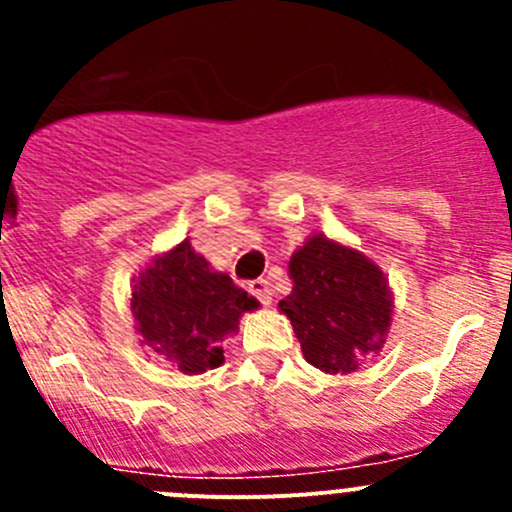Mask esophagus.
Wrapping results in <instances>:
<instances>
[{"instance_id":"obj_1","label":"esophagus","mask_w":512,"mask_h":512,"mask_svg":"<svg viewBox=\"0 0 512 512\" xmlns=\"http://www.w3.org/2000/svg\"><path fill=\"white\" fill-rule=\"evenodd\" d=\"M247 292L252 294V297L257 299L260 304H270L272 302V289H270V282L262 280V277H257V280H250L247 282Z\"/></svg>"}]
</instances>
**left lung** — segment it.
<instances>
[{"label":"left lung","instance_id":"left-lung-1","mask_svg":"<svg viewBox=\"0 0 512 512\" xmlns=\"http://www.w3.org/2000/svg\"><path fill=\"white\" fill-rule=\"evenodd\" d=\"M294 287L280 302L304 359L327 374L354 371L384 344L391 292L379 267L361 252L312 235L289 260Z\"/></svg>","mask_w":512,"mask_h":512}]
</instances>
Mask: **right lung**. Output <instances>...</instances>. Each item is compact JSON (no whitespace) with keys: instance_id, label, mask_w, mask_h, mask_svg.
<instances>
[{"instance_id":"add662e5","label":"right lung","mask_w":512,"mask_h":512,"mask_svg":"<svg viewBox=\"0 0 512 512\" xmlns=\"http://www.w3.org/2000/svg\"><path fill=\"white\" fill-rule=\"evenodd\" d=\"M255 307V299L223 272L210 270L188 240L141 272L131 299L143 344L183 374L223 364L220 342L235 332L240 314Z\"/></svg>"}]
</instances>
